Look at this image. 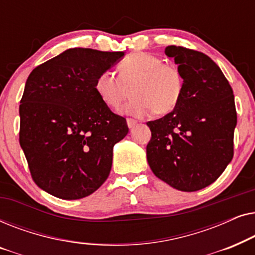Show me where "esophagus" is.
Returning a JSON list of instances; mask_svg holds the SVG:
<instances>
[{
  "label": "esophagus",
  "instance_id": "esophagus-1",
  "mask_svg": "<svg viewBox=\"0 0 255 255\" xmlns=\"http://www.w3.org/2000/svg\"><path fill=\"white\" fill-rule=\"evenodd\" d=\"M127 123H128V127L130 128H134L135 125L138 124V122L135 121V120H132V118H128V120H127Z\"/></svg>",
  "mask_w": 255,
  "mask_h": 255
}]
</instances>
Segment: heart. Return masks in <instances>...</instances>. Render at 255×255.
<instances>
[{
  "instance_id": "obj_1",
  "label": "heart",
  "mask_w": 255,
  "mask_h": 255,
  "mask_svg": "<svg viewBox=\"0 0 255 255\" xmlns=\"http://www.w3.org/2000/svg\"><path fill=\"white\" fill-rule=\"evenodd\" d=\"M95 90L101 101L113 110H117L131 94L133 99L123 108L124 113L144 117L153 111L161 116L179 103L183 78L175 65L163 64L154 54L138 52L118 65V78L111 72L101 73Z\"/></svg>"
}]
</instances>
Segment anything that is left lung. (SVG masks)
<instances>
[{
	"label": "left lung",
	"mask_w": 255,
	"mask_h": 255,
	"mask_svg": "<svg viewBox=\"0 0 255 255\" xmlns=\"http://www.w3.org/2000/svg\"><path fill=\"white\" fill-rule=\"evenodd\" d=\"M183 78V92L172 113L147 122L152 138L146 147L156 177L182 191L214 183L233 158L237 125L235 96L221 68L208 55L167 46Z\"/></svg>",
	"instance_id": "1"
}]
</instances>
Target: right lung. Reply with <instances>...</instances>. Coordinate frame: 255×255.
<instances>
[{
  "label": "right lung",
  "instance_id": "right-lung-1",
  "mask_svg": "<svg viewBox=\"0 0 255 255\" xmlns=\"http://www.w3.org/2000/svg\"><path fill=\"white\" fill-rule=\"evenodd\" d=\"M123 57L69 48L30 73L19 106V144L31 176L46 193L79 200L109 176L114 146L128 128L101 101L95 82Z\"/></svg>",
  "mask_w": 255,
  "mask_h": 255
}]
</instances>
